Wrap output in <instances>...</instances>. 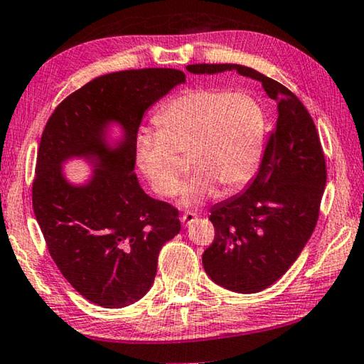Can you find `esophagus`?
<instances>
[{
  "label": "esophagus",
  "mask_w": 364,
  "mask_h": 364,
  "mask_svg": "<svg viewBox=\"0 0 364 364\" xmlns=\"http://www.w3.org/2000/svg\"><path fill=\"white\" fill-rule=\"evenodd\" d=\"M195 220H198V215L195 213V211H186V213L181 216V221L183 226H188L190 223H193Z\"/></svg>",
  "instance_id": "1"
}]
</instances>
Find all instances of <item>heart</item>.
<instances>
[{"instance_id":"obj_1","label":"heart","mask_w":364,"mask_h":364,"mask_svg":"<svg viewBox=\"0 0 364 364\" xmlns=\"http://www.w3.org/2000/svg\"><path fill=\"white\" fill-rule=\"evenodd\" d=\"M158 135L136 139V163L159 197L178 193L188 166L197 172L182 188L181 203L193 206L231 193L254 174L262 153L265 117L245 92L187 89L153 117Z\"/></svg>"}]
</instances>
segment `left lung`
<instances>
[{"mask_svg":"<svg viewBox=\"0 0 364 364\" xmlns=\"http://www.w3.org/2000/svg\"><path fill=\"white\" fill-rule=\"evenodd\" d=\"M187 70L195 75L234 70L262 82L277 104V128L259 171L242 193L211 210L215 239L201 257L220 287L262 291L294 264L317 225L327 167L314 120L288 87L247 66L200 63Z\"/></svg>","mask_w":364,"mask_h":364,"instance_id":"left-lung-1","label":"left lung"}]
</instances>
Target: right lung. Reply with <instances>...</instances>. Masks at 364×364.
<instances>
[{
  "label": "right lung",
  "mask_w": 364,
  "mask_h": 364,
  "mask_svg": "<svg viewBox=\"0 0 364 364\" xmlns=\"http://www.w3.org/2000/svg\"><path fill=\"white\" fill-rule=\"evenodd\" d=\"M186 81L174 68H143L99 76L70 94L50 115L37 153L32 206L58 270L87 301L110 309L149 291L163 245L181 231L178 210L154 200L133 174L144 112ZM120 123L126 139L105 144L103 128ZM94 155L89 184L71 186L60 163Z\"/></svg>",
  "instance_id": "1"
}]
</instances>
